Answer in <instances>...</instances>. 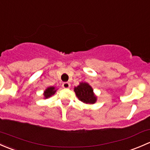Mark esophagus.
Masks as SVG:
<instances>
[{"label":"esophagus","instance_id":"obj_1","mask_svg":"<svg viewBox=\"0 0 150 150\" xmlns=\"http://www.w3.org/2000/svg\"><path fill=\"white\" fill-rule=\"evenodd\" d=\"M70 87V84L67 82H64V83H62V88H69Z\"/></svg>","mask_w":150,"mask_h":150}]
</instances>
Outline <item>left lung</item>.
Here are the masks:
<instances>
[{"instance_id": "1", "label": "left lung", "mask_w": 150, "mask_h": 150, "mask_svg": "<svg viewBox=\"0 0 150 150\" xmlns=\"http://www.w3.org/2000/svg\"><path fill=\"white\" fill-rule=\"evenodd\" d=\"M74 91L77 97L83 103H94L96 101V97L94 96L93 88L88 83H80V86L75 88Z\"/></svg>"}]
</instances>
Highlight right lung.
<instances>
[{
	"mask_svg": "<svg viewBox=\"0 0 150 150\" xmlns=\"http://www.w3.org/2000/svg\"><path fill=\"white\" fill-rule=\"evenodd\" d=\"M56 92L54 87H50L48 88L46 91H45V93H44V96H45V98H48L49 97H50L51 96L54 95Z\"/></svg>",
	"mask_w": 150,
	"mask_h": 150,
	"instance_id": "right-lung-1",
	"label": "right lung"
}]
</instances>
